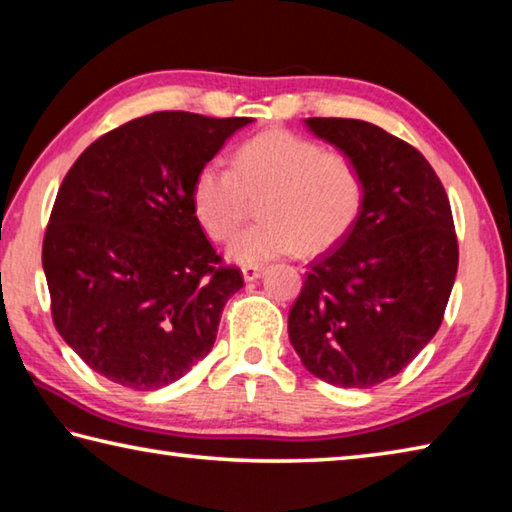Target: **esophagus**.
I'll return each instance as SVG.
<instances>
[{
	"mask_svg": "<svg viewBox=\"0 0 512 512\" xmlns=\"http://www.w3.org/2000/svg\"><path fill=\"white\" fill-rule=\"evenodd\" d=\"M263 272L265 270L261 265H245V267H242V279H245L247 283H254L256 279H261Z\"/></svg>",
	"mask_w": 512,
	"mask_h": 512,
	"instance_id": "obj_1",
	"label": "esophagus"
}]
</instances>
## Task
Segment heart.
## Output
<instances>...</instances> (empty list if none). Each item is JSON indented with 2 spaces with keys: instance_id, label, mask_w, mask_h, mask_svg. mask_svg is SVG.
<instances>
[{
  "instance_id": "heart-1",
  "label": "heart",
  "mask_w": 512,
  "mask_h": 512,
  "mask_svg": "<svg viewBox=\"0 0 512 512\" xmlns=\"http://www.w3.org/2000/svg\"><path fill=\"white\" fill-rule=\"evenodd\" d=\"M254 227L233 238L229 261L258 265L299 247L319 251L353 227L364 200L355 161L288 130H270L236 150L233 168L206 164L193 184V211L206 236L227 240L258 200Z\"/></svg>"
}]
</instances>
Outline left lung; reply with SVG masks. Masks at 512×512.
Returning <instances> with one entry per match:
<instances>
[{
    "mask_svg": "<svg viewBox=\"0 0 512 512\" xmlns=\"http://www.w3.org/2000/svg\"><path fill=\"white\" fill-rule=\"evenodd\" d=\"M303 125L355 161L364 200L339 245L312 261L290 342L315 378L369 389L405 369L441 326L459 267L450 200L429 161L378 125L317 116Z\"/></svg>",
    "mask_w": 512,
    "mask_h": 512,
    "instance_id": "1",
    "label": "left lung"
}]
</instances>
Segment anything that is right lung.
I'll return each mask as SVG.
<instances>
[{"label":"right lung","instance_id":"add662e5","mask_svg":"<svg viewBox=\"0 0 512 512\" xmlns=\"http://www.w3.org/2000/svg\"><path fill=\"white\" fill-rule=\"evenodd\" d=\"M247 116L155 112L96 139L62 182L42 245L53 324L89 369L161 389L211 353L242 288L193 211V184Z\"/></svg>","mask_w":512,"mask_h":512}]
</instances>
